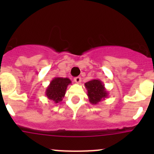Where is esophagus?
Here are the masks:
<instances>
[{
  "label": "esophagus",
  "mask_w": 154,
  "mask_h": 154,
  "mask_svg": "<svg viewBox=\"0 0 154 154\" xmlns=\"http://www.w3.org/2000/svg\"><path fill=\"white\" fill-rule=\"evenodd\" d=\"M74 81L75 83L79 84L80 82H81V77H79V76H78V77H75V78L74 79Z\"/></svg>",
  "instance_id": "34e87169"
}]
</instances>
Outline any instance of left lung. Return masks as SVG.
Listing matches in <instances>:
<instances>
[{"instance_id": "8db88e82", "label": "left lung", "mask_w": 154, "mask_h": 154, "mask_svg": "<svg viewBox=\"0 0 154 154\" xmlns=\"http://www.w3.org/2000/svg\"><path fill=\"white\" fill-rule=\"evenodd\" d=\"M87 96L91 104L96 105L108 97L109 92L101 80L94 79L85 83Z\"/></svg>"}]
</instances>
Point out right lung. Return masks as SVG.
Segmentation results:
<instances>
[{"mask_svg": "<svg viewBox=\"0 0 154 154\" xmlns=\"http://www.w3.org/2000/svg\"><path fill=\"white\" fill-rule=\"evenodd\" d=\"M71 83L72 82L69 78L55 77L50 82L49 85L47 87L45 96L56 104L61 103L65 95L68 85Z\"/></svg>", "mask_w": 154, "mask_h": 154, "instance_id": "add662e5", "label": "right lung"}]
</instances>
